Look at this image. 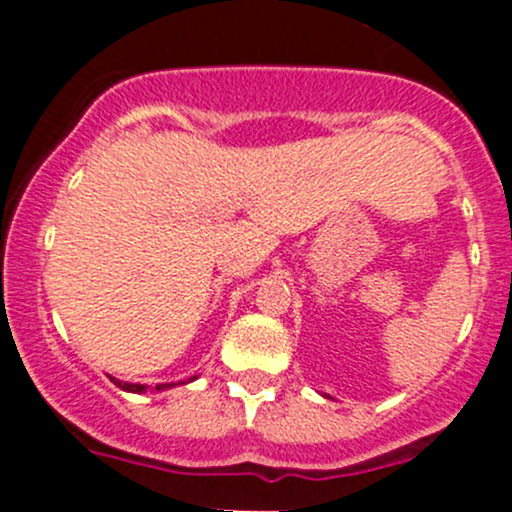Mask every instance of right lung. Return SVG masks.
<instances>
[{
	"mask_svg": "<svg viewBox=\"0 0 512 512\" xmlns=\"http://www.w3.org/2000/svg\"><path fill=\"white\" fill-rule=\"evenodd\" d=\"M113 384H116L118 389H123V391H131V394H146V389H148L146 384H128V381H118V379H113ZM170 386H173V384H158L156 391L170 389Z\"/></svg>",
	"mask_w": 512,
	"mask_h": 512,
	"instance_id": "add662e5",
	"label": "right lung"
}]
</instances>
